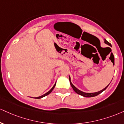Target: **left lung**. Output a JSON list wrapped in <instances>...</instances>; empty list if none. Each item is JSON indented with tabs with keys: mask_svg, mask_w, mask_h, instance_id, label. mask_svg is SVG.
I'll list each match as a JSON object with an SVG mask.
<instances>
[{
	"mask_svg": "<svg viewBox=\"0 0 124 124\" xmlns=\"http://www.w3.org/2000/svg\"><path fill=\"white\" fill-rule=\"evenodd\" d=\"M104 42L106 44H107V45L110 46H111V44L109 42H108V41H107L105 39H104ZM69 81H70V84L71 87H72V88L73 89V90L75 91V92H76L77 93H78V94L81 95V96H84V97H86V98H91V97H93V96H96L97 95H98L99 94H100L101 93H102L103 91H104L107 88V87H108V86L109 85V84L108 85H107L105 88H103L102 90L99 91L98 92H92V93H88V92H84L83 91H80V89H78V88H77L73 84H72V83L71 82V78H70V77L69 76Z\"/></svg>",
	"mask_w": 124,
	"mask_h": 124,
	"instance_id": "left-lung-1",
	"label": "left lung"
}]
</instances>
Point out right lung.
<instances>
[{"label":"right lung","mask_w":124,"mask_h":124,"mask_svg":"<svg viewBox=\"0 0 124 124\" xmlns=\"http://www.w3.org/2000/svg\"><path fill=\"white\" fill-rule=\"evenodd\" d=\"M55 85H56V83H55V84H54V86H53V88H52L49 91H48V92H47V93H44V95H41V96H38V97H35V98H35V99H40V98H43V97H44V96H47V95H48V94H50V93H51V92H52V91L53 90L54 88V87H55Z\"/></svg>","instance_id":"1"}]
</instances>
